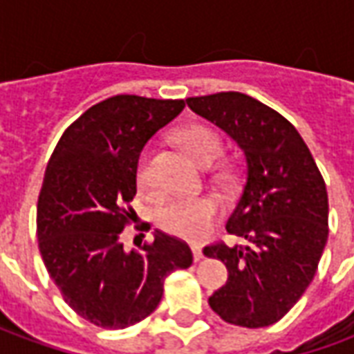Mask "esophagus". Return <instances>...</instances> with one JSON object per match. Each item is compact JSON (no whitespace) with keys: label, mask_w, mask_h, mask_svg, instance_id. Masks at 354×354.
Segmentation results:
<instances>
[{"label":"esophagus","mask_w":354,"mask_h":354,"mask_svg":"<svg viewBox=\"0 0 354 354\" xmlns=\"http://www.w3.org/2000/svg\"><path fill=\"white\" fill-rule=\"evenodd\" d=\"M192 252H193V260L201 261L203 260V248L199 245H192Z\"/></svg>","instance_id":"esophagus-1"}]
</instances>
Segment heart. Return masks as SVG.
I'll return each mask as SVG.
<instances>
[{
  "label": "heart",
  "instance_id": "1",
  "mask_svg": "<svg viewBox=\"0 0 354 354\" xmlns=\"http://www.w3.org/2000/svg\"><path fill=\"white\" fill-rule=\"evenodd\" d=\"M178 140H180V144L185 151L203 167L212 165L222 151L220 134L214 129L205 127V124L185 127L184 131L180 132ZM147 180H149L147 157L144 155L138 167L140 185H146ZM218 216H220V203L214 197L203 195V197L174 201V203L167 205L159 214V223H161L162 230L170 235L195 241V239L207 235Z\"/></svg>",
  "mask_w": 354,
  "mask_h": 354
}]
</instances>
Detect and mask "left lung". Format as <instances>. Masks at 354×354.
<instances>
[{"instance_id": "8db88e82", "label": "left lung", "mask_w": 354, "mask_h": 354, "mask_svg": "<svg viewBox=\"0 0 354 354\" xmlns=\"http://www.w3.org/2000/svg\"><path fill=\"white\" fill-rule=\"evenodd\" d=\"M187 106L230 136L245 157V184L225 230L243 245L205 246L230 277L208 297L225 322L274 324L304 296L328 241V193L296 127L243 93L187 98Z\"/></svg>"}]
</instances>
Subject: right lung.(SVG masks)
<instances>
[{"label": "right lung", "instance_id": "obj_1", "mask_svg": "<svg viewBox=\"0 0 354 354\" xmlns=\"http://www.w3.org/2000/svg\"><path fill=\"white\" fill-rule=\"evenodd\" d=\"M184 108L185 100L117 94L70 124L50 155L37 201L39 252L66 304L96 326L146 319L165 279L193 263L189 246L162 231L138 252L119 239L134 216L127 205L140 153Z\"/></svg>", "mask_w": 354, "mask_h": 354}]
</instances>
